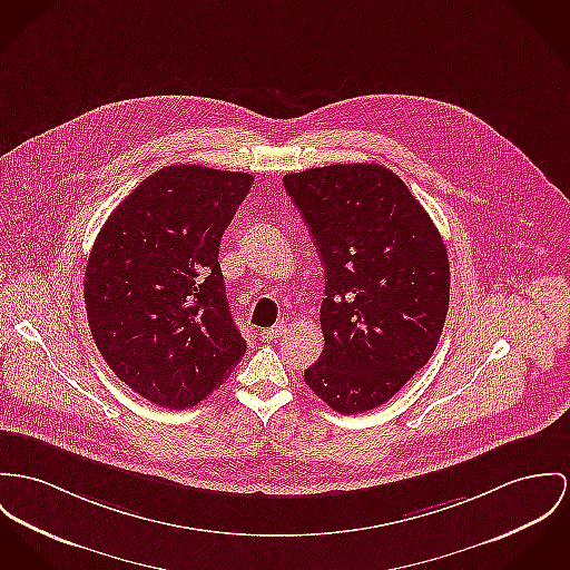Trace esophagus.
Segmentation results:
<instances>
[{
	"label": "esophagus",
	"instance_id": "obj_1",
	"mask_svg": "<svg viewBox=\"0 0 570 570\" xmlns=\"http://www.w3.org/2000/svg\"><path fill=\"white\" fill-rule=\"evenodd\" d=\"M284 332H286L284 323H277V325H273V327L263 330V332H261V338H263V341H275V338H279Z\"/></svg>",
	"mask_w": 570,
	"mask_h": 570
}]
</instances>
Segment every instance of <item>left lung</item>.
I'll return each instance as SVG.
<instances>
[{
    "label": "left lung",
    "mask_w": 570,
    "mask_h": 570,
    "mask_svg": "<svg viewBox=\"0 0 570 570\" xmlns=\"http://www.w3.org/2000/svg\"><path fill=\"white\" fill-rule=\"evenodd\" d=\"M325 268V350L304 375L341 414L386 403L428 364L449 309V258L436 225L382 165L284 176Z\"/></svg>",
    "instance_id": "8db88e82"
}]
</instances>
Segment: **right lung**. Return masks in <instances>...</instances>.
<instances>
[{"label":"right lung","instance_id":"obj_1","mask_svg":"<svg viewBox=\"0 0 570 570\" xmlns=\"http://www.w3.org/2000/svg\"><path fill=\"white\" fill-rule=\"evenodd\" d=\"M252 184L240 171L165 167L95 238L85 273L92 341L121 382L160 407L197 405L247 351L225 297L219 245Z\"/></svg>","mask_w":570,"mask_h":570}]
</instances>
